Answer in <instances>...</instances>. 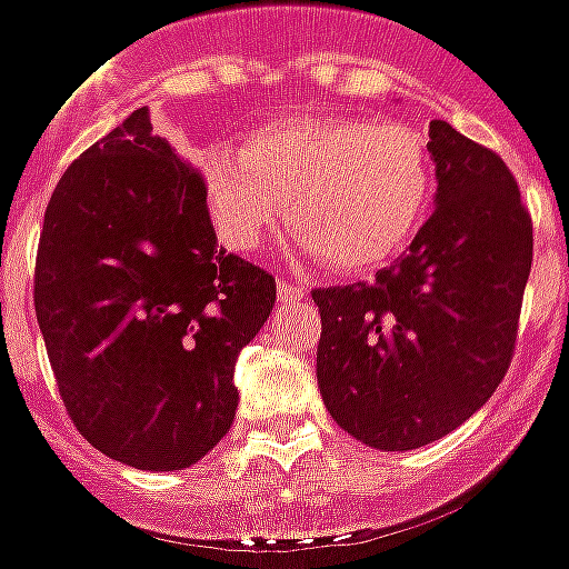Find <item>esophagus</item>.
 I'll use <instances>...</instances> for the list:
<instances>
[{
    "label": "esophagus",
    "instance_id": "1",
    "mask_svg": "<svg viewBox=\"0 0 569 569\" xmlns=\"http://www.w3.org/2000/svg\"><path fill=\"white\" fill-rule=\"evenodd\" d=\"M277 296H280V301H298V298L308 296V289L301 283H292V280H280L277 283Z\"/></svg>",
    "mask_w": 569,
    "mask_h": 569
}]
</instances>
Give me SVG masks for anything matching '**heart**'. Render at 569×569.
<instances>
[{"label": "heart", "mask_w": 569, "mask_h": 569, "mask_svg": "<svg viewBox=\"0 0 569 569\" xmlns=\"http://www.w3.org/2000/svg\"><path fill=\"white\" fill-rule=\"evenodd\" d=\"M216 231L237 252L280 222L332 271H366L406 247L427 216L436 167L406 121L301 118L261 130L243 149L198 158Z\"/></svg>", "instance_id": "1"}]
</instances>
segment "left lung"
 Listing matches in <instances>:
<instances>
[{"label": "left lung", "mask_w": 569, "mask_h": 569, "mask_svg": "<svg viewBox=\"0 0 569 569\" xmlns=\"http://www.w3.org/2000/svg\"><path fill=\"white\" fill-rule=\"evenodd\" d=\"M436 210L371 283L313 289L317 381L335 423L378 451L448 436L509 371L533 261L512 170L448 121H429Z\"/></svg>", "instance_id": "left-lung-1"}]
</instances>
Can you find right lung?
I'll return each instance as SVG.
<instances>
[{"label":"right lung","mask_w":569,"mask_h":569,"mask_svg":"<svg viewBox=\"0 0 569 569\" xmlns=\"http://www.w3.org/2000/svg\"><path fill=\"white\" fill-rule=\"evenodd\" d=\"M273 301L271 273L219 247L198 167L146 109L60 176L32 305L69 420L106 457L170 472L216 448Z\"/></svg>","instance_id":"add662e5"}]
</instances>
